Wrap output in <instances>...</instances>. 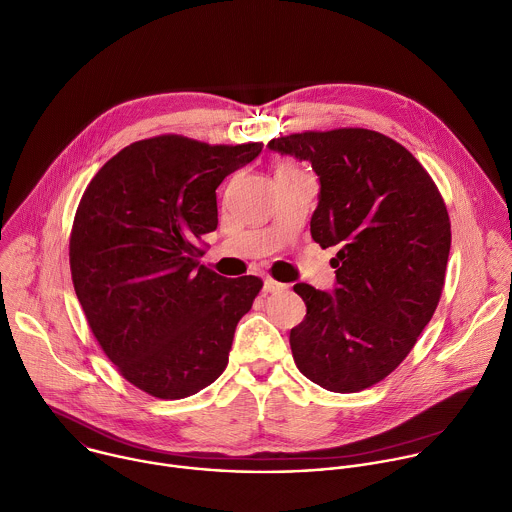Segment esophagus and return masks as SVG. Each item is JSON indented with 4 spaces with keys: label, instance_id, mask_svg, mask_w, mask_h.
I'll return each mask as SVG.
<instances>
[{
    "label": "esophagus",
    "instance_id": "34e87169",
    "mask_svg": "<svg viewBox=\"0 0 512 512\" xmlns=\"http://www.w3.org/2000/svg\"><path fill=\"white\" fill-rule=\"evenodd\" d=\"M284 288H286L284 284H280V282H276V280H272V278H266V280H264V292L276 294V292H282Z\"/></svg>",
    "mask_w": 512,
    "mask_h": 512
}]
</instances>
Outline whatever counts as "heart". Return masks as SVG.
<instances>
[{
  "label": "heart",
  "instance_id": "obj_1",
  "mask_svg": "<svg viewBox=\"0 0 512 512\" xmlns=\"http://www.w3.org/2000/svg\"><path fill=\"white\" fill-rule=\"evenodd\" d=\"M282 170H292V168H288V166H286V168H282Z\"/></svg>",
  "mask_w": 512,
  "mask_h": 512
}]
</instances>
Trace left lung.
I'll return each mask as SVG.
<instances>
[{
  "label": "left lung",
  "instance_id": "8db88e82",
  "mask_svg": "<svg viewBox=\"0 0 512 512\" xmlns=\"http://www.w3.org/2000/svg\"><path fill=\"white\" fill-rule=\"evenodd\" d=\"M268 148L312 164L310 234L338 246L332 294L294 286L306 304L290 330L294 362L326 390H364L408 356L438 306L450 252L444 200L404 146L372 130L292 134Z\"/></svg>",
  "mask_w": 512,
  "mask_h": 512
}]
</instances>
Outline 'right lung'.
Masks as SVG:
<instances>
[{
	"mask_svg": "<svg viewBox=\"0 0 512 512\" xmlns=\"http://www.w3.org/2000/svg\"><path fill=\"white\" fill-rule=\"evenodd\" d=\"M262 144L158 136L126 146L86 188L70 238L76 296L106 356L140 390L192 396L226 368L240 318L262 288L204 264L216 188Z\"/></svg>",
	"mask_w": 512,
	"mask_h": 512,
	"instance_id": "add662e5",
	"label": "right lung"
}]
</instances>
